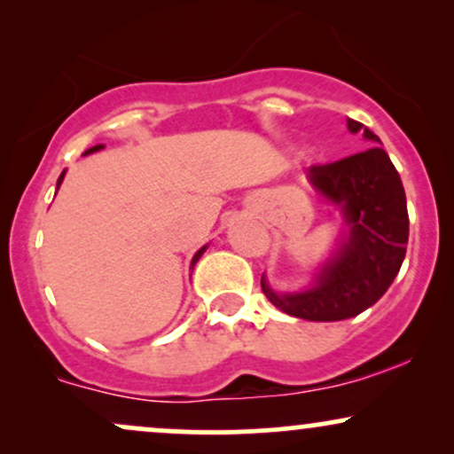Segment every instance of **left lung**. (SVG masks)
Segmentation results:
<instances>
[{
    "instance_id": "left-lung-1",
    "label": "left lung",
    "mask_w": 454,
    "mask_h": 454,
    "mask_svg": "<svg viewBox=\"0 0 454 454\" xmlns=\"http://www.w3.org/2000/svg\"><path fill=\"white\" fill-rule=\"evenodd\" d=\"M348 129L380 143L372 129L354 119H348ZM309 181L328 200L341 205L350 237L307 293L275 294L264 279L260 284L270 303L288 316L314 322L346 320L376 303L397 278L410 232L403 184L378 145L340 161L311 166Z\"/></svg>"
}]
</instances>
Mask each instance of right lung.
<instances>
[{"label": "right lung", "mask_w": 454, "mask_h": 454, "mask_svg": "<svg viewBox=\"0 0 454 454\" xmlns=\"http://www.w3.org/2000/svg\"><path fill=\"white\" fill-rule=\"evenodd\" d=\"M98 149H102V145H96V147H91L90 151H87V153H93V151H98ZM64 175H66V170H64V173L59 175V179H57V187H59V185H61V181H64ZM202 252H205V247H202L200 252H196V256H194V260H192V264H196V262H198V258L202 256Z\"/></svg>", "instance_id": "add662e5"}]
</instances>
